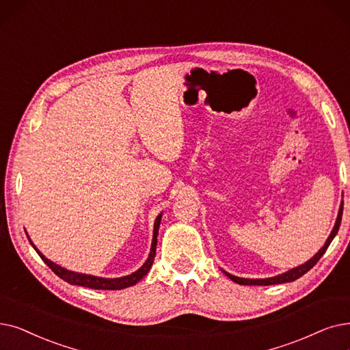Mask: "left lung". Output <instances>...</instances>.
Here are the masks:
<instances>
[{
    "mask_svg": "<svg viewBox=\"0 0 350 350\" xmlns=\"http://www.w3.org/2000/svg\"><path fill=\"white\" fill-rule=\"evenodd\" d=\"M342 213H343V202L340 204V208H339V215H338V219H336V223H335V227H333V230L330 233V236L327 237L325 246L319 250L312 259L309 262H306L305 265H301L299 267H295L292 270H288L286 273H283V275H279V276H275V278H269V279H243V278H237V276H233V275H229V273H226V276L232 279L233 282L239 283V284H249V286H269V284H279V283H287V282H293L296 279H299L300 276L305 275V273H308L319 260H321V257L325 254V252L327 250L329 245L332 243L333 237L336 236L338 230H339V226H340V221H342Z\"/></svg>",
    "mask_w": 350,
    "mask_h": 350,
    "instance_id": "left-lung-1",
    "label": "left lung"
}]
</instances>
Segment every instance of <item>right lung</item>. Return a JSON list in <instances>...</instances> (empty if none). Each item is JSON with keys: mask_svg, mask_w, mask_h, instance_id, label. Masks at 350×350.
Masks as SVG:
<instances>
[{"mask_svg": "<svg viewBox=\"0 0 350 350\" xmlns=\"http://www.w3.org/2000/svg\"><path fill=\"white\" fill-rule=\"evenodd\" d=\"M160 221H161V215L157 216L156 221H154V233H153V241H151V250L148 254L147 262L137 270L131 273L129 276L124 278H117V279H104V278H97V276H90V275H81V273H75V271H70L62 266H58L55 263H53L51 260H49L47 257H44L38 249L33 245V241L29 240L33 247L36 249V252L38 253V256L44 260V263L47 265L55 275L63 279L64 282L70 283V284H77V286H84V287H90V288H96V291H120V288H126L130 287L133 284H135L137 282H140L146 275L147 271L150 270L151 265L154 262V256H156V246H157V234H159V227H160Z\"/></svg>", "mask_w": 350, "mask_h": 350, "instance_id": "1", "label": "right lung"}]
</instances>
